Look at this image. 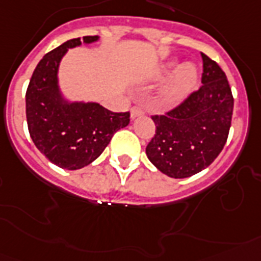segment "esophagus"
Listing matches in <instances>:
<instances>
[{
    "label": "esophagus",
    "instance_id": "esophagus-1",
    "mask_svg": "<svg viewBox=\"0 0 261 261\" xmlns=\"http://www.w3.org/2000/svg\"><path fill=\"white\" fill-rule=\"evenodd\" d=\"M144 115V111L141 108L139 107H133L130 109V118H136V117H140V116Z\"/></svg>",
    "mask_w": 261,
    "mask_h": 261
}]
</instances>
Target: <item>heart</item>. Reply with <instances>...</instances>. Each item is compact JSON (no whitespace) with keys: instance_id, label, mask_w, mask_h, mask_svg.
<instances>
[{"instance_id":"b5f03b06","label":"heart","mask_w":261,"mask_h":261,"mask_svg":"<svg viewBox=\"0 0 261 261\" xmlns=\"http://www.w3.org/2000/svg\"><path fill=\"white\" fill-rule=\"evenodd\" d=\"M169 76H172L171 80L156 96V104L164 108L174 107L187 100L199 83L197 69L191 64L181 66L176 60L161 64L152 74L154 80H163Z\"/></svg>"}]
</instances>
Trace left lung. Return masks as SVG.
<instances>
[{
  "label": "left lung",
  "instance_id": "left-lung-1",
  "mask_svg": "<svg viewBox=\"0 0 261 261\" xmlns=\"http://www.w3.org/2000/svg\"><path fill=\"white\" fill-rule=\"evenodd\" d=\"M201 88L165 116H153L156 135L146 156L173 178L191 177L219 156L231 128L233 97L225 73L201 53Z\"/></svg>",
  "mask_w": 261,
  "mask_h": 261
}]
</instances>
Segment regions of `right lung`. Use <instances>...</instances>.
<instances>
[{
	"instance_id": "add662e5",
	"label": "right lung",
	"mask_w": 261,
	"mask_h": 261,
	"mask_svg": "<svg viewBox=\"0 0 261 261\" xmlns=\"http://www.w3.org/2000/svg\"><path fill=\"white\" fill-rule=\"evenodd\" d=\"M98 41V36L73 38L49 51L34 69L27 90L30 137L41 153L64 169L93 163L118 129L129 124V112L115 113L93 101L69 100L60 87V64L69 49Z\"/></svg>"
}]
</instances>
